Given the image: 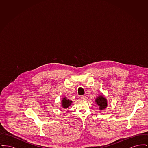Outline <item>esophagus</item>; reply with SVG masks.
Wrapping results in <instances>:
<instances>
[{"instance_id": "34e87169", "label": "esophagus", "mask_w": 148, "mask_h": 148, "mask_svg": "<svg viewBox=\"0 0 148 148\" xmlns=\"http://www.w3.org/2000/svg\"><path fill=\"white\" fill-rule=\"evenodd\" d=\"M85 98H86V96H85V95H82V96H81V99H82L85 100Z\"/></svg>"}]
</instances>
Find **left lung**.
<instances>
[{
	"label": "left lung",
	"mask_w": 148,
	"mask_h": 148,
	"mask_svg": "<svg viewBox=\"0 0 148 148\" xmlns=\"http://www.w3.org/2000/svg\"><path fill=\"white\" fill-rule=\"evenodd\" d=\"M95 103L99 106L100 110H104L108 106L107 100L104 95H99L98 98L95 99Z\"/></svg>",
	"instance_id": "left-lung-1"
}]
</instances>
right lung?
<instances>
[{"label": "right lung", "mask_w": 148, "mask_h": 148, "mask_svg": "<svg viewBox=\"0 0 148 148\" xmlns=\"http://www.w3.org/2000/svg\"><path fill=\"white\" fill-rule=\"evenodd\" d=\"M72 103V101L69 100L68 99L66 98V97H64L62 100V105L64 108L66 109L68 108L69 106H71Z\"/></svg>", "instance_id": "obj_1"}]
</instances>
